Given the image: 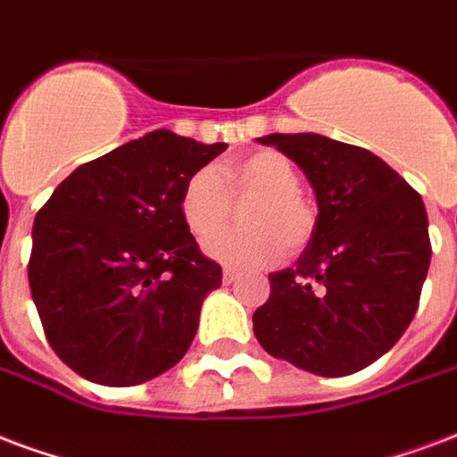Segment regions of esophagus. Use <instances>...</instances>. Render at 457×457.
Listing matches in <instances>:
<instances>
[{
    "mask_svg": "<svg viewBox=\"0 0 457 457\" xmlns=\"http://www.w3.org/2000/svg\"><path fill=\"white\" fill-rule=\"evenodd\" d=\"M238 277H241V274L236 272V270H224V277H221V279H224V284H233V281H238Z\"/></svg>",
    "mask_w": 457,
    "mask_h": 457,
    "instance_id": "esophagus-1",
    "label": "esophagus"
}]
</instances>
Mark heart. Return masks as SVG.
Returning <instances> with one entry per match:
<instances>
[{
  "instance_id": "obj_1",
  "label": "heart",
  "mask_w": 457,
  "mask_h": 457,
  "mask_svg": "<svg viewBox=\"0 0 457 457\" xmlns=\"http://www.w3.org/2000/svg\"><path fill=\"white\" fill-rule=\"evenodd\" d=\"M296 166L279 151H255L226 161L219 173L195 170L180 192V216L195 238H209L231 214V197H253L243 209L248 228L224 231L207 243V255L226 267H265L287 250H301L315 231V207L298 192Z\"/></svg>"
}]
</instances>
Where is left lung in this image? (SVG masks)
<instances>
[{"label": "left lung", "mask_w": 457, "mask_h": 457, "mask_svg": "<svg viewBox=\"0 0 457 457\" xmlns=\"http://www.w3.org/2000/svg\"><path fill=\"white\" fill-rule=\"evenodd\" d=\"M296 163L315 192L318 221L296 267L270 274L253 315L267 354L339 378L386 354L417 313L431 262L420 192L386 161L330 137L257 139Z\"/></svg>", "instance_id": "left-lung-1"}]
</instances>
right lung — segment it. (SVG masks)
Returning a JSON list of instances; mask_svg holds the SVG:
<instances>
[{
	"mask_svg": "<svg viewBox=\"0 0 457 457\" xmlns=\"http://www.w3.org/2000/svg\"><path fill=\"white\" fill-rule=\"evenodd\" d=\"M224 149L154 129L79 166L37 212L30 294L71 371L127 387L183 359L221 267L202 255L178 202Z\"/></svg>",
	"mask_w": 457,
	"mask_h": 457,
	"instance_id": "obj_1",
	"label": "right lung"
}]
</instances>
